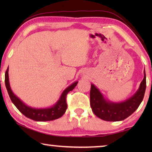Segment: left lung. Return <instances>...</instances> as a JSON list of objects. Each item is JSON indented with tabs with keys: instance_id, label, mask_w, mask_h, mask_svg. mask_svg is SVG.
Segmentation results:
<instances>
[{
	"instance_id": "8db88e82",
	"label": "left lung",
	"mask_w": 152,
	"mask_h": 152,
	"mask_svg": "<svg viewBox=\"0 0 152 152\" xmlns=\"http://www.w3.org/2000/svg\"><path fill=\"white\" fill-rule=\"evenodd\" d=\"M146 88V76L144 70V78L135 93L125 101L114 102L105 99L99 89L91 84V106L94 115L107 121H120L133 114L142 102Z\"/></svg>"
}]
</instances>
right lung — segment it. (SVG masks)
<instances>
[{
  "mask_svg": "<svg viewBox=\"0 0 152 152\" xmlns=\"http://www.w3.org/2000/svg\"><path fill=\"white\" fill-rule=\"evenodd\" d=\"M5 86L8 92L10 99L17 109L29 119L35 121H49L57 119L65 113L67 109L66 95L69 92L72 91L78 82H74L64 90L58 101L52 107L48 108H33L25 104L19 98H18L10 86L9 79V67L5 72Z\"/></svg>",
  "mask_w": 152,
  "mask_h": 152,
  "instance_id": "1",
  "label": "right lung"
}]
</instances>
